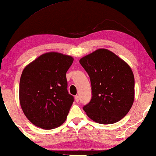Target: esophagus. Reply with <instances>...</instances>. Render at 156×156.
Returning a JSON list of instances; mask_svg holds the SVG:
<instances>
[{"label":"esophagus","mask_w":156,"mask_h":156,"mask_svg":"<svg viewBox=\"0 0 156 156\" xmlns=\"http://www.w3.org/2000/svg\"><path fill=\"white\" fill-rule=\"evenodd\" d=\"M75 101L76 102H79V101H80V97L79 96H76L75 97Z\"/></svg>","instance_id":"1"}]
</instances>
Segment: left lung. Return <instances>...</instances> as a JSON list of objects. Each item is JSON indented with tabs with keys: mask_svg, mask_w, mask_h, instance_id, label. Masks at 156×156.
Segmentation results:
<instances>
[{
	"mask_svg": "<svg viewBox=\"0 0 156 156\" xmlns=\"http://www.w3.org/2000/svg\"><path fill=\"white\" fill-rule=\"evenodd\" d=\"M80 62L91 82L92 97L83 106L87 116L101 124L120 121L133 103L135 82L131 68L105 49L82 57Z\"/></svg>",
	"mask_w": 156,
	"mask_h": 156,
	"instance_id": "1",
	"label": "left lung"
}]
</instances>
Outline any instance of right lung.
<instances>
[{"label":"right lung","instance_id":"right-lung-1","mask_svg":"<svg viewBox=\"0 0 156 156\" xmlns=\"http://www.w3.org/2000/svg\"><path fill=\"white\" fill-rule=\"evenodd\" d=\"M73 60L68 55L48 52L23 69L19 89L20 106L34 125L52 129L65 121L74 102L66 77Z\"/></svg>","mask_w":156,"mask_h":156}]
</instances>
